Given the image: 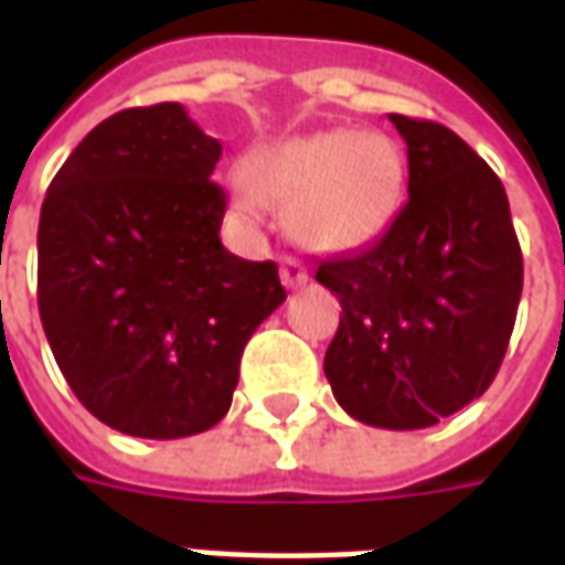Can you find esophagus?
Instances as JSON below:
<instances>
[{
  "label": "esophagus",
  "instance_id": "1",
  "mask_svg": "<svg viewBox=\"0 0 565 565\" xmlns=\"http://www.w3.org/2000/svg\"><path fill=\"white\" fill-rule=\"evenodd\" d=\"M281 284L297 290L302 284H309V268L299 263L297 256H284L281 259Z\"/></svg>",
  "mask_w": 565,
  "mask_h": 565
}]
</instances>
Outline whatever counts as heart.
Listing matches in <instances>:
<instances>
[{
  "instance_id": "heart-1",
  "label": "heart",
  "mask_w": 565,
  "mask_h": 565,
  "mask_svg": "<svg viewBox=\"0 0 565 565\" xmlns=\"http://www.w3.org/2000/svg\"><path fill=\"white\" fill-rule=\"evenodd\" d=\"M234 213L256 222L287 206L294 241L315 253H352L390 232L405 203L408 163L386 132L321 129L256 148L241 160Z\"/></svg>"
}]
</instances>
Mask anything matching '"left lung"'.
Masks as SVG:
<instances>
[{
	"mask_svg": "<svg viewBox=\"0 0 565 565\" xmlns=\"http://www.w3.org/2000/svg\"><path fill=\"white\" fill-rule=\"evenodd\" d=\"M408 145V203L377 244L321 259L343 315L324 355L340 408L424 429L489 390L523 294L501 179L439 122L390 114Z\"/></svg>",
	"mask_w": 565,
	"mask_h": 565,
	"instance_id": "1",
	"label": "left lung"
}]
</instances>
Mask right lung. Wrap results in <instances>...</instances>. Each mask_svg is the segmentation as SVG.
I'll list each match as a JSON object with an SVG mask.
<instances>
[{"label":"right lung","instance_id":"1","mask_svg":"<svg viewBox=\"0 0 565 565\" xmlns=\"http://www.w3.org/2000/svg\"><path fill=\"white\" fill-rule=\"evenodd\" d=\"M218 157L179 102L129 107L73 148L42 201V331L76 398L126 436L216 427L247 340L287 299L275 263L218 241Z\"/></svg>","mask_w":565,"mask_h":565}]
</instances>
